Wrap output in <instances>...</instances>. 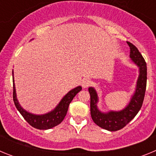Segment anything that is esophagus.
Listing matches in <instances>:
<instances>
[{
	"instance_id": "obj_1",
	"label": "esophagus",
	"mask_w": 156,
	"mask_h": 156,
	"mask_svg": "<svg viewBox=\"0 0 156 156\" xmlns=\"http://www.w3.org/2000/svg\"><path fill=\"white\" fill-rule=\"evenodd\" d=\"M82 87L83 88H87L88 87L90 86V84H91V81L90 80H88V79H84V80H82Z\"/></svg>"
}]
</instances>
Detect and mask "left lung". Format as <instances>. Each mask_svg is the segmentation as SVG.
<instances>
[{"label": "left lung", "instance_id": "obj_1", "mask_svg": "<svg viewBox=\"0 0 156 156\" xmlns=\"http://www.w3.org/2000/svg\"><path fill=\"white\" fill-rule=\"evenodd\" d=\"M130 51L129 57L139 67V76L134 94L126 108L119 112L110 111L107 113L101 112L98 108V94L93 87H89L90 95V115L95 124L109 131H116L124 127L138 113L143 104L147 83V65L144 58L136 47L128 42Z\"/></svg>", "mask_w": 156, "mask_h": 156}]
</instances>
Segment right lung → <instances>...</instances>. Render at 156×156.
Listing matches in <instances>:
<instances>
[{
	"label": "right lung",
	"instance_id": "right-lung-1",
	"mask_svg": "<svg viewBox=\"0 0 156 156\" xmlns=\"http://www.w3.org/2000/svg\"><path fill=\"white\" fill-rule=\"evenodd\" d=\"M12 76H13V72H12ZM81 90H82V87L79 86L68 92L53 111L44 115H34L23 109L21 105H19L17 98H16V87L14 83L13 77V101L18 111L20 112V114L23 115V118L30 126L39 129H51L58 125L59 123H61L66 115L70 102L77 94V93H79Z\"/></svg>",
	"mask_w": 156,
	"mask_h": 156
}]
</instances>
